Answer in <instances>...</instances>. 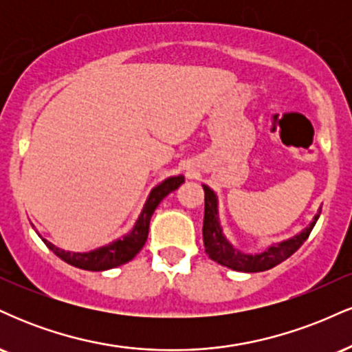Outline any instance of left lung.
<instances>
[{"label": "left lung", "instance_id": "obj_1", "mask_svg": "<svg viewBox=\"0 0 352 352\" xmlns=\"http://www.w3.org/2000/svg\"><path fill=\"white\" fill-rule=\"evenodd\" d=\"M205 192V217H204V245L205 253L212 258L217 263L227 266L230 270L235 272H245V273H258L265 272V270L273 268V266L280 265L286 258H289L296 252L300 246L308 240L311 230L316 225L319 213L314 215L313 221L309 227H306L302 232L298 233L288 240H283L280 243H273L272 246L260 253H243L236 250L227 236L223 235V228L220 225V217H218V199L212 188L207 185H201Z\"/></svg>", "mask_w": 352, "mask_h": 352}]
</instances>
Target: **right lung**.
Returning <instances> with one entry per match:
<instances>
[{"label":"right lung","mask_w":352,"mask_h":352,"mask_svg":"<svg viewBox=\"0 0 352 352\" xmlns=\"http://www.w3.org/2000/svg\"><path fill=\"white\" fill-rule=\"evenodd\" d=\"M184 175L168 177V179H165L162 184H159L155 188H152L151 195H148V199L145 201L142 208V213L137 218L134 228H132L127 235L119 238V240H114L112 243H109L106 246H100V248L91 250V252L86 253L66 252V250L58 248V246L52 245L51 241L44 240L38 232L36 233L41 236V240L56 256H59L60 260L66 261V263L76 266V268L87 270V272H104V270L116 268V266H120L127 263V261H131L132 258L142 250V246L145 245L148 236V225H151L152 213L155 212V208L159 207L160 201H162L168 193L177 190L182 184H184Z\"/></svg>","instance_id":"right-lung-1"}]
</instances>
